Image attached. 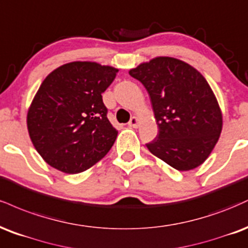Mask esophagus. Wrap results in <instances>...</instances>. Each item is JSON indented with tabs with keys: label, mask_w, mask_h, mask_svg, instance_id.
Here are the masks:
<instances>
[{
	"label": "esophagus",
	"mask_w": 248,
	"mask_h": 248,
	"mask_svg": "<svg viewBox=\"0 0 248 248\" xmlns=\"http://www.w3.org/2000/svg\"><path fill=\"white\" fill-rule=\"evenodd\" d=\"M138 124H139V118L137 117V116H133V117L130 119L129 126L130 127H137V126H138Z\"/></svg>",
	"instance_id": "34e87169"
}]
</instances>
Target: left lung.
Masks as SVG:
<instances>
[{"mask_svg": "<svg viewBox=\"0 0 248 248\" xmlns=\"http://www.w3.org/2000/svg\"><path fill=\"white\" fill-rule=\"evenodd\" d=\"M129 74L146 88L159 127L148 151L177 170L202 165L223 129L222 110L205 78L171 57L153 58Z\"/></svg>", "mask_w": 248, "mask_h": 248, "instance_id": "obj_1", "label": "left lung"}]
</instances>
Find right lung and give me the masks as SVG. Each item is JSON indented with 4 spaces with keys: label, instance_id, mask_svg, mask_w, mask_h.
<instances>
[{
    "label": "right lung",
    "instance_id": "right-lung-1",
    "mask_svg": "<svg viewBox=\"0 0 248 248\" xmlns=\"http://www.w3.org/2000/svg\"><path fill=\"white\" fill-rule=\"evenodd\" d=\"M117 72L94 61H73L45 78L29 107L26 124L46 164L78 174L107 155L118 131L107 117L102 93Z\"/></svg>",
    "mask_w": 248,
    "mask_h": 248
}]
</instances>
